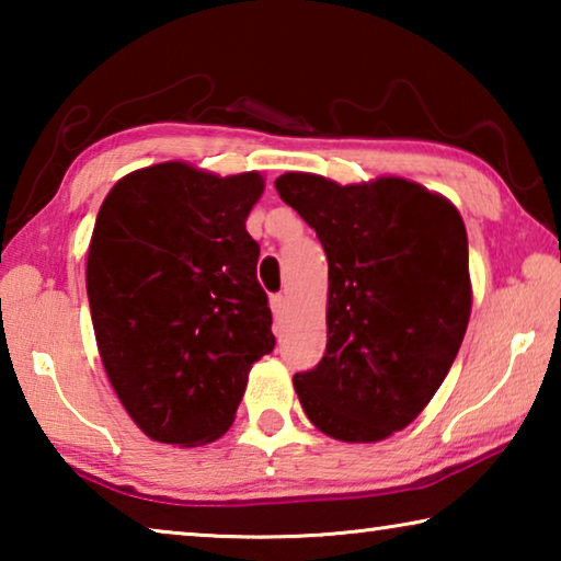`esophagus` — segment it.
<instances>
[{"instance_id":"1","label":"esophagus","mask_w":561,"mask_h":561,"mask_svg":"<svg viewBox=\"0 0 561 561\" xmlns=\"http://www.w3.org/2000/svg\"><path fill=\"white\" fill-rule=\"evenodd\" d=\"M270 307H272V311H274V317H282L284 314V309H287V297H284V294H272L270 297Z\"/></svg>"}]
</instances>
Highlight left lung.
I'll return each instance as SVG.
<instances>
[{
	"label": "left lung",
	"instance_id": "8db88e82",
	"mask_svg": "<svg viewBox=\"0 0 561 561\" xmlns=\"http://www.w3.org/2000/svg\"><path fill=\"white\" fill-rule=\"evenodd\" d=\"M329 260L327 354L294 374L304 413L346 443L383 440L428 405L470 319L468 232L445 197L403 178L274 180Z\"/></svg>",
	"mask_w": 561,
	"mask_h": 561
}]
</instances>
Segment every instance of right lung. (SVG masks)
Returning <instances> with one entry per match:
<instances>
[{
  "label": "right lung",
  "instance_id": "add662e5",
  "mask_svg": "<svg viewBox=\"0 0 561 561\" xmlns=\"http://www.w3.org/2000/svg\"><path fill=\"white\" fill-rule=\"evenodd\" d=\"M262 190L257 173L160 163L118 180L101 205L87 264L99 354L158 443L220 438L252 364L272 354L260 244L244 227Z\"/></svg>",
  "mask_w": 561,
  "mask_h": 561
}]
</instances>
